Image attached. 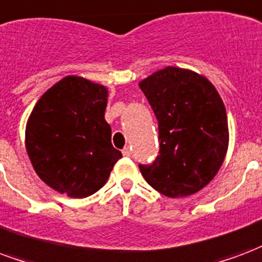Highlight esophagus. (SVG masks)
<instances>
[{"label": "esophagus", "mask_w": 262, "mask_h": 262, "mask_svg": "<svg viewBox=\"0 0 262 262\" xmlns=\"http://www.w3.org/2000/svg\"><path fill=\"white\" fill-rule=\"evenodd\" d=\"M122 154H123V156H125V157H130V154H132L130 147H129V146L125 147V148L122 150Z\"/></svg>", "instance_id": "esophagus-1"}]
</instances>
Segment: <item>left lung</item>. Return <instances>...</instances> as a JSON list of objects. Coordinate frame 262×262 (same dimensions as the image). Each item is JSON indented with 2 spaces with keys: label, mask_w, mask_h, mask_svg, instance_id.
<instances>
[{
  "label": "left lung",
  "mask_w": 262,
  "mask_h": 262,
  "mask_svg": "<svg viewBox=\"0 0 262 262\" xmlns=\"http://www.w3.org/2000/svg\"><path fill=\"white\" fill-rule=\"evenodd\" d=\"M158 121L160 156L139 165L147 183L176 199L214 179L229 144L228 116L214 84L189 69L166 67L140 83Z\"/></svg>",
  "instance_id": "1"
}]
</instances>
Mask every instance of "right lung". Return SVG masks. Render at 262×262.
<instances>
[{
  "label": "right lung",
  "mask_w": 262,
  "mask_h": 262,
  "mask_svg": "<svg viewBox=\"0 0 262 262\" xmlns=\"http://www.w3.org/2000/svg\"><path fill=\"white\" fill-rule=\"evenodd\" d=\"M108 89L80 76L50 87L33 108L25 144L38 178L61 194L84 199L105 185L122 152L105 121Z\"/></svg>",
  "instance_id": "1"
}]
</instances>
